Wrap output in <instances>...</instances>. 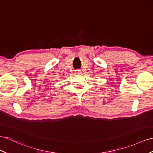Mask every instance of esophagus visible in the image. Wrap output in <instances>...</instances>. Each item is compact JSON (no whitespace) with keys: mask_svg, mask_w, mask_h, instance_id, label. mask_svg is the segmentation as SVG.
Returning <instances> with one entry per match:
<instances>
[{"mask_svg":"<svg viewBox=\"0 0 153 153\" xmlns=\"http://www.w3.org/2000/svg\"><path fill=\"white\" fill-rule=\"evenodd\" d=\"M75 73H76V74H81V70H76Z\"/></svg>","mask_w":153,"mask_h":153,"instance_id":"1","label":"esophagus"}]
</instances>
